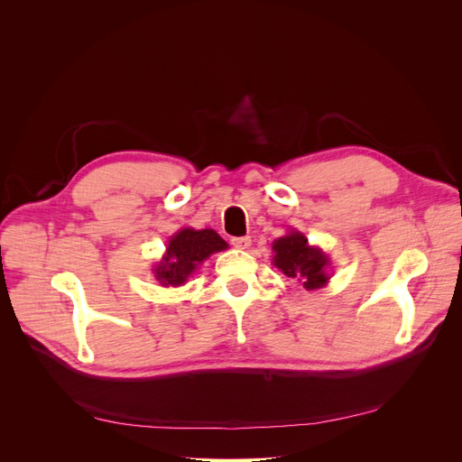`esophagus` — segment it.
Returning <instances> with one entry per match:
<instances>
[{
	"label": "esophagus",
	"instance_id": "esophagus-1",
	"mask_svg": "<svg viewBox=\"0 0 462 462\" xmlns=\"http://www.w3.org/2000/svg\"><path fill=\"white\" fill-rule=\"evenodd\" d=\"M232 241V245L236 247V249H249L251 247V236H239V237H232L230 239Z\"/></svg>",
	"mask_w": 462,
	"mask_h": 462
}]
</instances>
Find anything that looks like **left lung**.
Segmentation results:
<instances>
[{
  "label": "left lung",
  "mask_w": 462,
  "mask_h": 462,
  "mask_svg": "<svg viewBox=\"0 0 462 462\" xmlns=\"http://www.w3.org/2000/svg\"><path fill=\"white\" fill-rule=\"evenodd\" d=\"M273 265L286 277L298 281L305 290H317L328 284L329 258L319 247H310L307 237L292 230L273 241Z\"/></svg>",
  "instance_id": "8db88e82"
}]
</instances>
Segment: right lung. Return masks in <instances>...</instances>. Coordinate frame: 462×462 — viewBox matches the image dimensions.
Here are the masks:
<instances>
[{"label": "right lung", "instance_id": "right-lung-1", "mask_svg": "<svg viewBox=\"0 0 462 462\" xmlns=\"http://www.w3.org/2000/svg\"><path fill=\"white\" fill-rule=\"evenodd\" d=\"M226 247V241L211 228H181L170 237L166 254L153 270L155 279L162 286H181L189 275L197 270L199 263H202L213 253L225 251Z\"/></svg>", "mask_w": 462, "mask_h": 462}]
</instances>
